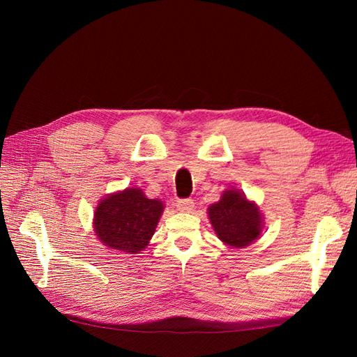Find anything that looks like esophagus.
Here are the masks:
<instances>
[{"label":"esophagus","mask_w":357,"mask_h":357,"mask_svg":"<svg viewBox=\"0 0 357 357\" xmlns=\"http://www.w3.org/2000/svg\"><path fill=\"white\" fill-rule=\"evenodd\" d=\"M195 208V202L193 199H178L177 201V210L181 213H190Z\"/></svg>","instance_id":"esophagus-1"}]
</instances>
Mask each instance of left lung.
<instances>
[{"label": "left lung", "instance_id": "1", "mask_svg": "<svg viewBox=\"0 0 357 357\" xmlns=\"http://www.w3.org/2000/svg\"><path fill=\"white\" fill-rule=\"evenodd\" d=\"M208 219L219 240L234 248H243L255 243L264 228L262 214L257 205L236 189H226L220 201L210 205Z\"/></svg>", "mask_w": 357, "mask_h": 357}]
</instances>
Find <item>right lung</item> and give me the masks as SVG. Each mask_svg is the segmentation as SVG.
<instances>
[{
  "label": "right lung",
  "mask_w": 357,
  "mask_h": 357,
  "mask_svg": "<svg viewBox=\"0 0 357 357\" xmlns=\"http://www.w3.org/2000/svg\"><path fill=\"white\" fill-rule=\"evenodd\" d=\"M164 202L149 199L138 188L112 193L96 205L93 231L109 248L123 253H139L155 234Z\"/></svg>",
  "instance_id": "1"
}]
</instances>
